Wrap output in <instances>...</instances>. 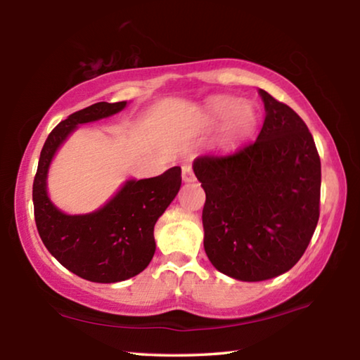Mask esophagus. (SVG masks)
<instances>
[{"label": "esophagus", "instance_id": "esophagus-1", "mask_svg": "<svg viewBox=\"0 0 360 360\" xmlns=\"http://www.w3.org/2000/svg\"><path fill=\"white\" fill-rule=\"evenodd\" d=\"M182 181H184V182L195 181V174H193L192 165H184V167H182Z\"/></svg>", "mask_w": 360, "mask_h": 360}]
</instances>
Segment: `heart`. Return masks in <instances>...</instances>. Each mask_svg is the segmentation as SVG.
Here are the masks:
<instances>
[{"label":"heart","instance_id":"heart-1","mask_svg":"<svg viewBox=\"0 0 360 360\" xmlns=\"http://www.w3.org/2000/svg\"><path fill=\"white\" fill-rule=\"evenodd\" d=\"M208 117L211 120H225V136L229 139H243L255 129L257 111L251 103L241 101L233 96L217 98L208 106Z\"/></svg>","mask_w":360,"mask_h":360}]
</instances>
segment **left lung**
<instances>
[{
    "instance_id": "1",
    "label": "left lung",
    "mask_w": 360,
    "mask_h": 360,
    "mask_svg": "<svg viewBox=\"0 0 360 360\" xmlns=\"http://www.w3.org/2000/svg\"><path fill=\"white\" fill-rule=\"evenodd\" d=\"M265 120L255 141L195 158L206 193L205 252L224 275L265 281L294 266L319 221L321 158L294 109L260 90Z\"/></svg>"
}]
</instances>
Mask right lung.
<instances>
[{"label": "right lung", "mask_w": 360, "mask_h": 360, "mask_svg": "<svg viewBox=\"0 0 360 360\" xmlns=\"http://www.w3.org/2000/svg\"><path fill=\"white\" fill-rule=\"evenodd\" d=\"M127 101H100L60 122L42 146L33 181L36 229L47 251L75 275L92 283L125 281L141 273L154 257V225L181 187V168L155 178L127 181L101 210L68 216L47 197L46 178L52 157L79 124L109 117Z\"/></svg>", "instance_id": "right-lung-1"}]
</instances>
